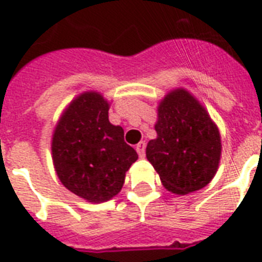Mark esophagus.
<instances>
[{"mask_svg": "<svg viewBox=\"0 0 262 262\" xmlns=\"http://www.w3.org/2000/svg\"><path fill=\"white\" fill-rule=\"evenodd\" d=\"M136 151H138V154H139L140 158H144L146 155V143L144 142H140V143L136 144Z\"/></svg>", "mask_w": 262, "mask_h": 262, "instance_id": "esophagus-1", "label": "esophagus"}]
</instances>
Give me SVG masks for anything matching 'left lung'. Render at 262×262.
I'll return each instance as SVG.
<instances>
[{
    "mask_svg": "<svg viewBox=\"0 0 262 262\" xmlns=\"http://www.w3.org/2000/svg\"><path fill=\"white\" fill-rule=\"evenodd\" d=\"M155 131L146 157L168 191L185 195L210 182L221 159V136L193 95L183 88L168 92L158 107Z\"/></svg>",
    "mask_w": 262,
    "mask_h": 262,
    "instance_id": "obj_1",
    "label": "left lung"
}]
</instances>
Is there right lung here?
<instances>
[{"mask_svg": "<svg viewBox=\"0 0 262 262\" xmlns=\"http://www.w3.org/2000/svg\"><path fill=\"white\" fill-rule=\"evenodd\" d=\"M110 103L99 92H84L67 107L52 138L58 179L69 191L100 204L122 190L126 171L138 159L124 131L108 120Z\"/></svg>", "mask_w": 262, "mask_h": 262, "instance_id": "obj_1", "label": "right lung"}]
</instances>
